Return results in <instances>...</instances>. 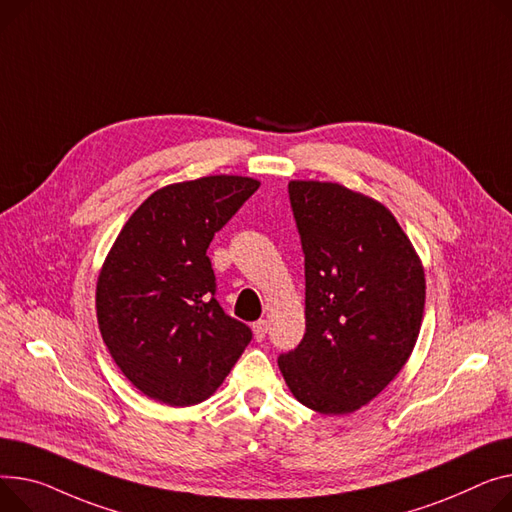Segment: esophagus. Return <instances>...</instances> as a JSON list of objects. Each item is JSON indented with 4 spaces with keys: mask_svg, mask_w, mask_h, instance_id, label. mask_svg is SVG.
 Wrapping results in <instances>:
<instances>
[{
    "mask_svg": "<svg viewBox=\"0 0 512 512\" xmlns=\"http://www.w3.org/2000/svg\"><path fill=\"white\" fill-rule=\"evenodd\" d=\"M267 329H269V323L265 319H259L253 323V333H255L257 342H261V339L267 335Z\"/></svg>",
    "mask_w": 512,
    "mask_h": 512,
    "instance_id": "1",
    "label": "esophagus"
}]
</instances>
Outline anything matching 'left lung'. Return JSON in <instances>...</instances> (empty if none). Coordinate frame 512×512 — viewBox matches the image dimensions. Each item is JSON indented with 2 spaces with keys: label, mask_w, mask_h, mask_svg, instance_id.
<instances>
[{
  "label": "left lung",
  "mask_w": 512,
  "mask_h": 512,
  "mask_svg": "<svg viewBox=\"0 0 512 512\" xmlns=\"http://www.w3.org/2000/svg\"><path fill=\"white\" fill-rule=\"evenodd\" d=\"M288 191L304 251L306 331L278 366L309 410L352 414L414 352L426 300L424 265L381 201L313 179H294Z\"/></svg>",
  "instance_id": "left-lung-1"
}]
</instances>
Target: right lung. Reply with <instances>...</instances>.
I'll return each mask as SVG.
<instances>
[{"instance_id":"add662e5","label":"right lung","mask_w":512,"mask_h":512,"mask_svg":"<svg viewBox=\"0 0 512 512\" xmlns=\"http://www.w3.org/2000/svg\"><path fill=\"white\" fill-rule=\"evenodd\" d=\"M259 185L241 175L166 185L117 234L96 282V319L115 364L146 397L170 407L206 401L251 342V329L214 298L206 251Z\"/></svg>"}]
</instances>
